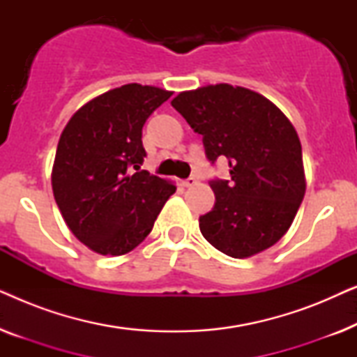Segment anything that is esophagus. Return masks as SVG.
Here are the masks:
<instances>
[{
    "mask_svg": "<svg viewBox=\"0 0 357 357\" xmlns=\"http://www.w3.org/2000/svg\"><path fill=\"white\" fill-rule=\"evenodd\" d=\"M183 187H193V185H197L198 183V178L197 177H188L187 180H183Z\"/></svg>",
    "mask_w": 357,
    "mask_h": 357,
    "instance_id": "obj_1",
    "label": "esophagus"
}]
</instances>
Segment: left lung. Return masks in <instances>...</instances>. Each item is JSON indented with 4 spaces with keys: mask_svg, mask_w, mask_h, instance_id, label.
I'll use <instances>...</instances> for the list:
<instances>
[{
    "mask_svg": "<svg viewBox=\"0 0 357 357\" xmlns=\"http://www.w3.org/2000/svg\"><path fill=\"white\" fill-rule=\"evenodd\" d=\"M172 107L203 136L211 164L229 160L231 180H211L216 203L199 231L232 258L257 255L280 241L305 193L299 136L278 107L250 89L216 84L185 91Z\"/></svg>",
    "mask_w": 357,
    "mask_h": 357,
    "instance_id": "8db88e82",
    "label": "left lung"
}]
</instances>
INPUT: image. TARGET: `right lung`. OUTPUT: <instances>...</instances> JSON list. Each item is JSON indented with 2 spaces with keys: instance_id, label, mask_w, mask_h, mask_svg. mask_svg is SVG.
I'll return each instance as SVG.
<instances>
[{
  "instance_id": "1",
  "label": "right lung",
  "mask_w": 357,
  "mask_h": 357,
  "mask_svg": "<svg viewBox=\"0 0 357 357\" xmlns=\"http://www.w3.org/2000/svg\"><path fill=\"white\" fill-rule=\"evenodd\" d=\"M170 91L125 84L82 105L63 130L52 170L61 216L86 247L125 255L138 247L177 187L139 170L143 126Z\"/></svg>"
}]
</instances>
